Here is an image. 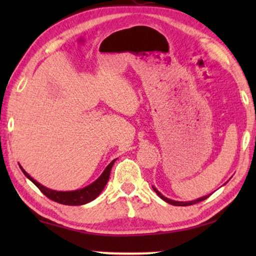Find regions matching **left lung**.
Listing matches in <instances>:
<instances>
[{
	"instance_id": "left-lung-1",
	"label": "left lung",
	"mask_w": 256,
	"mask_h": 256,
	"mask_svg": "<svg viewBox=\"0 0 256 256\" xmlns=\"http://www.w3.org/2000/svg\"><path fill=\"white\" fill-rule=\"evenodd\" d=\"M152 188H154V192L158 194V196H159V198H162L164 202L170 203V204H172V206H192V204H196V203H198V202H201V201H203V200H206V198H209V196H211V194H208V196H202V198H196V200L183 202V201H175V200H170V198H166V196H164L162 194L160 193L159 190L154 188V186H152Z\"/></svg>"
}]
</instances>
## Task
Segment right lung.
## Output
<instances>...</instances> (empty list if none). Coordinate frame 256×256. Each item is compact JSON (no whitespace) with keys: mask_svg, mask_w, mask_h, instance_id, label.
Instances as JSON below:
<instances>
[{"mask_svg":"<svg viewBox=\"0 0 256 256\" xmlns=\"http://www.w3.org/2000/svg\"><path fill=\"white\" fill-rule=\"evenodd\" d=\"M115 162L116 159L112 160V162L105 168V170L102 172V174L99 176L94 183L86 186L84 188L76 190H66V192H62V190H54L45 188L44 185H42L40 183H38L37 180H34L32 177L20 166V164L19 166L24 174L26 175V177L32 180V183L36 185L47 198H50V200L60 203V204H66V206H82L94 200V198L102 193V190L105 188L107 182L110 180L112 167Z\"/></svg>","mask_w":256,"mask_h":256,"instance_id":"add662e5","label":"right lung"}]
</instances>
